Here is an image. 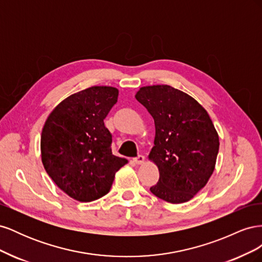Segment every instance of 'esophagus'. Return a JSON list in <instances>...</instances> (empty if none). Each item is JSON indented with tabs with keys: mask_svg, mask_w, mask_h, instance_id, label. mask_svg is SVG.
<instances>
[{
	"mask_svg": "<svg viewBox=\"0 0 262 262\" xmlns=\"http://www.w3.org/2000/svg\"><path fill=\"white\" fill-rule=\"evenodd\" d=\"M144 161H145V157H144L143 155H139L138 157L133 158V162L136 163L137 165H141V164H143V163H144Z\"/></svg>",
	"mask_w": 262,
	"mask_h": 262,
	"instance_id": "1",
	"label": "esophagus"
}]
</instances>
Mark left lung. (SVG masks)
<instances>
[{
    "mask_svg": "<svg viewBox=\"0 0 262 262\" xmlns=\"http://www.w3.org/2000/svg\"><path fill=\"white\" fill-rule=\"evenodd\" d=\"M136 98L155 123L148 154L160 171L150 192L169 203H184L208 184L215 168L219 134L199 102L169 85L141 87Z\"/></svg>",
    "mask_w": 262,
    "mask_h": 262,
    "instance_id": "left-lung-1",
    "label": "left lung"
}]
</instances>
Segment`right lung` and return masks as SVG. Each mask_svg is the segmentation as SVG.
<instances>
[{
	"label": "right lung",
	"mask_w": 262,
	"mask_h": 262,
	"mask_svg": "<svg viewBox=\"0 0 262 262\" xmlns=\"http://www.w3.org/2000/svg\"><path fill=\"white\" fill-rule=\"evenodd\" d=\"M112 86H92L62 100L41 132V161L63 192L80 202L109 192L116 172L128 161L112 152L104 119L118 100Z\"/></svg>",
	"instance_id": "right-lung-1"
}]
</instances>
